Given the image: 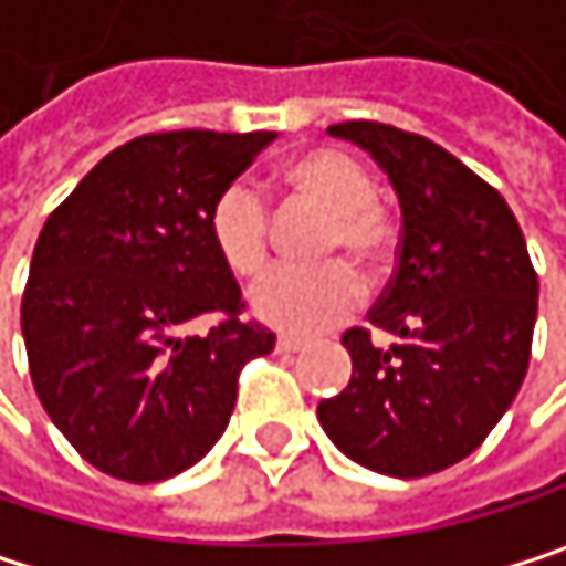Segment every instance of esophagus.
<instances>
[{"label": "esophagus", "instance_id": "obj_1", "mask_svg": "<svg viewBox=\"0 0 566 566\" xmlns=\"http://www.w3.org/2000/svg\"><path fill=\"white\" fill-rule=\"evenodd\" d=\"M276 349H280V353H300V349H303V343H300V339H293V336H280V339H276Z\"/></svg>", "mask_w": 566, "mask_h": 566}]
</instances>
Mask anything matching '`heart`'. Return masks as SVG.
<instances>
[{
	"label": "heart",
	"instance_id": "heart-1",
	"mask_svg": "<svg viewBox=\"0 0 566 566\" xmlns=\"http://www.w3.org/2000/svg\"><path fill=\"white\" fill-rule=\"evenodd\" d=\"M283 186L329 213L326 253H349L357 263H377L387 250V223L374 206L377 189L370 172L336 149H313L283 169ZM209 240L237 276H253L270 260L266 202L250 182H233L220 192L209 213ZM364 300V280L349 263L319 270H270L250 290L253 313L283 333L310 336L346 319Z\"/></svg>",
	"mask_w": 566,
	"mask_h": 566
}]
</instances>
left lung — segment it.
<instances>
[{
    "instance_id": "left-lung-1",
    "label": "left lung",
    "mask_w": 566,
    "mask_h": 566,
    "mask_svg": "<svg viewBox=\"0 0 566 566\" xmlns=\"http://www.w3.org/2000/svg\"><path fill=\"white\" fill-rule=\"evenodd\" d=\"M370 153L400 202L397 273L370 323L346 329L349 384L319 400L353 463L413 480L470 457L511 410L531 364L537 273L504 196L443 146L384 123L326 129Z\"/></svg>"
}]
</instances>
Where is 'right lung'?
<instances>
[{
  "label": "right lung",
  "instance_id": "right-lung-1",
  "mask_svg": "<svg viewBox=\"0 0 566 566\" xmlns=\"http://www.w3.org/2000/svg\"><path fill=\"white\" fill-rule=\"evenodd\" d=\"M276 133L129 139L45 220L22 296L32 387L96 470L159 483L223 437L247 360L276 336L237 319L240 286L209 240L220 192ZM231 319L206 337L181 326Z\"/></svg>",
  "mask_w": 566,
  "mask_h": 566
}]
</instances>
